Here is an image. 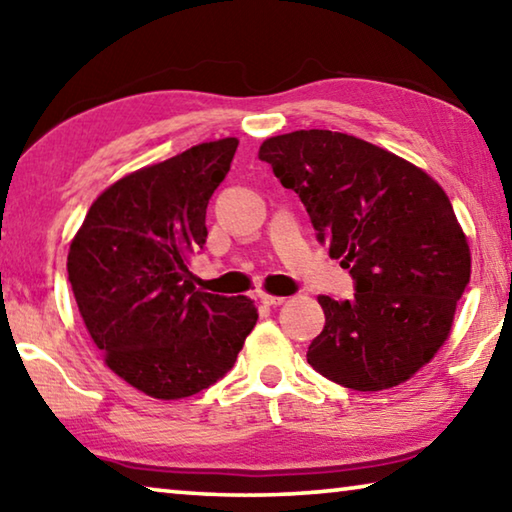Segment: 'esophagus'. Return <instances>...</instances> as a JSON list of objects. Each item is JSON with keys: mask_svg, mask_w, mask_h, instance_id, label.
Returning a JSON list of instances; mask_svg holds the SVG:
<instances>
[{"mask_svg": "<svg viewBox=\"0 0 512 512\" xmlns=\"http://www.w3.org/2000/svg\"><path fill=\"white\" fill-rule=\"evenodd\" d=\"M259 300H262L266 307H277V305H282V302L287 300V298H284V296H271V293H259Z\"/></svg>", "mask_w": 512, "mask_h": 512, "instance_id": "34e87169", "label": "esophagus"}]
</instances>
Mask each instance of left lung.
I'll list each match as a JSON object with an SVG mask.
<instances>
[{
	"label": "left lung",
	"mask_w": 512,
	"mask_h": 512,
	"mask_svg": "<svg viewBox=\"0 0 512 512\" xmlns=\"http://www.w3.org/2000/svg\"><path fill=\"white\" fill-rule=\"evenodd\" d=\"M259 160L300 196L329 257L357 282L352 300L318 298L325 327L309 366L361 393L404 384L449 339L472 273L445 189L400 155L318 128L268 137Z\"/></svg>",
	"instance_id": "1"
}]
</instances>
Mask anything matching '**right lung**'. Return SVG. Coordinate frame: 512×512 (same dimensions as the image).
Segmentation results:
<instances>
[{
  "label": "right lung",
  "mask_w": 512,
  "mask_h": 512,
  "mask_svg": "<svg viewBox=\"0 0 512 512\" xmlns=\"http://www.w3.org/2000/svg\"><path fill=\"white\" fill-rule=\"evenodd\" d=\"M237 146V137L203 142L119 178L69 244V282L94 345L155 400H183L221 379L259 318L250 298L196 291L189 273Z\"/></svg>",
  "instance_id": "obj_1"
}]
</instances>
